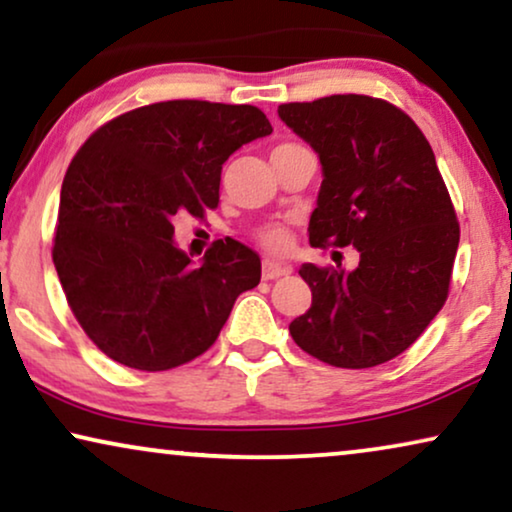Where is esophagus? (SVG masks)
Masks as SVG:
<instances>
[{
  "mask_svg": "<svg viewBox=\"0 0 512 512\" xmlns=\"http://www.w3.org/2000/svg\"><path fill=\"white\" fill-rule=\"evenodd\" d=\"M288 274H290V267H283V264H276V262H271V260L264 262V267H262V278H264V281H276V278L288 276Z\"/></svg>",
  "mask_w": 512,
  "mask_h": 512,
  "instance_id": "1",
  "label": "esophagus"
}]
</instances>
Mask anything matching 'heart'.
<instances>
[{
  "label": "heart",
  "instance_id": "b5f03b06",
  "mask_svg": "<svg viewBox=\"0 0 512 512\" xmlns=\"http://www.w3.org/2000/svg\"><path fill=\"white\" fill-rule=\"evenodd\" d=\"M288 147H297V145L285 142V145H278L276 149H288ZM257 241H260L269 252H283L290 243V229L285 227L283 222H269L257 229Z\"/></svg>",
  "mask_w": 512,
  "mask_h": 512
}]
</instances>
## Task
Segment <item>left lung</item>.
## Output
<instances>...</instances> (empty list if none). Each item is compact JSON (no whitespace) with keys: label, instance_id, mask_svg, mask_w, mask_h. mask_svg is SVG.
I'll return each mask as SVG.
<instances>
[{"label":"left lung","instance_id":"left-lung-1","mask_svg":"<svg viewBox=\"0 0 512 512\" xmlns=\"http://www.w3.org/2000/svg\"><path fill=\"white\" fill-rule=\"evenodd\" d=\"M278 117L323 163L311 245L360 252L353 271L302 264L311 309L290 335L327 365L386 363L417 342L449 295L459 220L433 149L403 109L370 95L285 102Z\"/></svg>","mask_w":512,"mask_h":512}]
</instances>
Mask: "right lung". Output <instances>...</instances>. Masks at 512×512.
<instances>
[{
	"mask_svg": "<svg viewBox=\"0 0 512 512\" xmlns=\"http://www.w3.org/2000/svg\"><path fill=\"white\" fill-rule=\"evenodd\" d=\"M271 131L252 105L168 100L107 121L74 154L53 264L74 318L107 358L142 372L185 365L260 283L255 250L220 238L194 264L173 243V220L217 208L222 163Z\"/></svg>",
	"mask_w": 512,
	"mask_h": 512,
	"instance_id": "add662e5",
	"label": "right lung"
}]
</instances>
